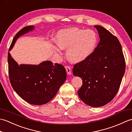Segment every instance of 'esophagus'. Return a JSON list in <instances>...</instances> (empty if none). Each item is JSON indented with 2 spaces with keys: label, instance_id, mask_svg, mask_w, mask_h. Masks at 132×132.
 Segmentation results:
<instances>
[{
  "label": "esophagus",
  "instance_id": "obj_1",
  "mask_svg": "<svg viewBox=\"0 0 132 132\" xmlns=\"http://www.w3.org/2000/svg\"><path fill=\"white\" fill-rule=\"evenodd\" d=\"M65 69H66V72H67V73H68V74L70 75L71 74V69L70 67L66 66L65 67Z\"/></svg>",
  "mask_w": 132,
  "mask_h": 132
}]
</instances>
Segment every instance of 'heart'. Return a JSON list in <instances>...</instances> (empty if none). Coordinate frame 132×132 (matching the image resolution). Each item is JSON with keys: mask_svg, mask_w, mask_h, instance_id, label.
<instances>
[{"mask_svg": "<svg viewBox=\"0 0 132 132\" xmlns=\"http://www.w3.org/2000/svg\"><path fill=\"white\" fill-rule=\"evenodd\" d=\"M57 45L53 46L57 54H62V49H66L68 60L73 63L86 60L96 49L98 37L92 29H83L74 27L59 31L57 35Z\"/></svg>", "mask_w": 132, "mask_h": 132, "instance_id": "obj_1", "label": "heart"}]
</instances>
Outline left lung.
I'll return each mask as SVG.
<instances>
[{"label":"left lung","mask_w":132,"mask_h":132,"mask_svg":"<svg viewBox=\"0 0 132 132\" xmlns=\"http://www.w3.org/2000/svg\"><path fill=\"white\" fill-rule=\"evenodd\" d=\"M94 27L99 43L91 56L75 64L72 72L83 80L78 91L80 99L89 106L100 107L116 96L125 73V61L116 36L102 26Z\"/></svg>","instance_id":"obj_1"}]
</instances>
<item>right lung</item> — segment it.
<instances>
[{
	"label": "right lung",
	"instance_id": "add662e5",
	"mask_svg": "<svg viewBox=\"0 0 132 132\" xmlns=\"http://www.w3.org/2000/svg\"><path fill=\"white\" fill-rule=\"evenodd\" d=\"M35 26L23 28L15 35L8 53V73L12 88L19 96L31 104L40 105L50 102L66 79L64 66L43 61L38 65L18 63L10 53L19 37L32 31Z\"/></svg>",
	"mask_w": 132,
	"mask_h": 132
}]
</instances>
